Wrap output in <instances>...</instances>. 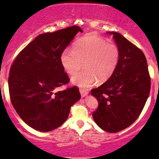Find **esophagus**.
<instances>
[{"instance_id":"34e87169","label":"esophagus","mask_w":159,"mask_h":159,"mask_svg":"<svg viewBox=\"0 0 159 159\" xmlns=\"http://www.w3.org/2000/svg\"><path fill=\"white\" fill-rule=\"evenodd\" d=\"M80 94H81V96L82 98L85 97L86 95H88V91L87 90H84V89H80Z\"/></svg>"}]
</instances>
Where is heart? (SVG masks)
I'll list each match as a JSON object with an SVG mask.
<instances>
[{
    "mask_svg": "<svg viewBox=\"0 0 159 159\" xmlns=\"http://www.w3.org/2000/svg\"><path fill=\"white\" fill-rule=\"evenodd\" d=\"M120 52L119 47L101 37L90 34L79 39L72 51L66 50L61 56V62L69 75H74L71 82L80 88H88L98 80L104 82L114 74L118 64Z\"/></svg>",
    "mask_w": 159,
    "mask_h": 159,
    "instance_id": "heart-1",
    "label": "heart"
}]
</instances>
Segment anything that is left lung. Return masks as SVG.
<instances>
[{"instance_id": "left-lung-1", "label": "left lung", "mask_w": 159, "mask_h": 159, "mask_svg": "<svg viewBox=\"0 0 159 159\" xmlns=\"http://www.w3.org/2000/svg\"><path fill=\"white\" fill-rule=\"evenodd\" d=\"M113 34L120 56L114 74L91 95L98 101L93 118L108 132H118L129 127L143 109L151 90L146 58L142 51L117 32Z\"/></svg>"}]
</instances>
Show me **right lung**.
Returning <instances> with one entry per match:
<instances>
[{
	"label": "right lung",
	"instance_id": "1",
	"mask_svg": "<svg viewBox=\"0 0 159 159\" xmlns=\"http://www.w3.org/2000/svg\"><path fill=\"white\" fill-rule=\"evenodd\" d=\"M72 26L39 34L21 51L11 66V101L21 119L34 129L49 132L68 118L71 106L81 98L77 87L55 93L67 84L61 56L78 32Z\"/></svg>",
	"mask_w": 159,
	"mask_h": 159
}]
</instances>
